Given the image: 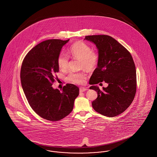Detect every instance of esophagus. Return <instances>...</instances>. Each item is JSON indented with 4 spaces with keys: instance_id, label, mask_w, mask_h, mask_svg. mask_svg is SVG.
<instances>
[{
    "instance_id": "1",
    "label": "esophagus",
    "mask_w": 157,
    "mask_h": 157,
    "mask_svg": "<svg viewBox=\"0 0 157 157\" xmlns=\"http://www.w3.org/2000/svg\"><path fill=\"white\" fill-rule=\"evenodd\" d=\"M86 90H88L87 88H83V87H81V88H79V92H83L86 91Z\"/></svg>"
}]
</instances>
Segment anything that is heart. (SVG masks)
<instances>
[{
	"label": "heart",
	"mask_w": 157,
	"mask_h": 157,
	"mask_svg": "<svg viewBox=\"0 0 157 157\" xmlns=\"http://www.w3.org/2000/svg\"><path fill=\"white\" fill-rule=\"evenodd\" d=\"M69 53L73 58L81 59V67L89 71L94 70L97 67L99 61L98 53L91 50L90 45L86 43L78 41L71 46ZM57 63L61 71H67L69 67V56L64 53H60L57 58ZM86 75L85 72L71 73L68 76V79L71 82L76 84H82L85 82Z\"/></svg>",
	"instance_id": "1"
}]
</instances>
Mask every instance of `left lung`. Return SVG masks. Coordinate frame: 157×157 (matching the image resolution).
<instances>
[{"mask_svg":"<svg viewBox=\"0 0 157 157\" xmlns=\"http://www.w3.org/2000/svg\"><path fill=\"white\" fill-rule=\"evenodd\" d=\"M84 39L94 43L98 50V67L90 78V85L103 81L108 83L102 90L95 85L90 87L98 94L92 107L106 117L117 116L124 112L134 99L136 75L134 60L127 49L110 36H86Z\"/></svg>","mask_w":157,"mask_h":157,"instance_id":"left-lung-1","label":"left lung"}]
</instances>
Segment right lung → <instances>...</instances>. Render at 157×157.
Masks as SVG:
<instances>
[{
  "mask_svg": "<svg viewBox=\"0 0 157 157\" xmlns=\"http://www.w3.org/2000/svg\"><path fill=\"white\" fill-rule=\"evenodd\" d=\"M69 39L46 40L33 48L23 60L21 80L32 109L45 120L58 121L72 112L79 88L67 83L62 92L53 88L59 72L57 58Z\"/></svg>",
  "mask_w": 157,
  "mask_h": 157,
  "instance_id": "1",
  "label": "right lung"
}]
</instances>
